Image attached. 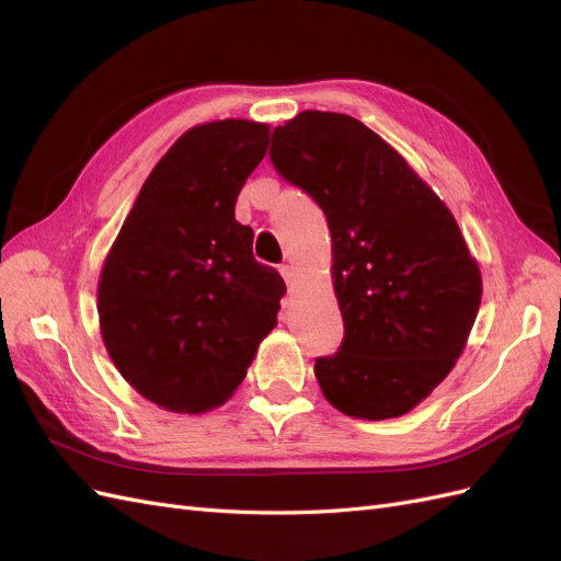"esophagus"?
Segmentation results:
<instances>
[{
  "label": "esophagus",
  "instance_id": "34e87169",
  "mask_svg": "<svg viewBox=\"0 0 561 561\" xmlns=\"http://www.w3.org/2000/svg\"><path fill=\"white\" fill-rule=\"evenodd\" d=\"M280 276L285 278V283H287V287H290V290H293V287H295V280H297V268L293 266V264H280Z\"/></svg>",
  "mask_w": 561,
  "mask_h": 561
}]
</instances>
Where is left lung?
Instances as JSON below:
<instances>
[{
	"mask_svg": "<svg viewBox=\"0 0 561 561\" xmlns=\"http://www.w3.org/2000/svg\"><path fill=\"white\" fill-rule=\"evenodd\" d=\"M268 157L332 233L344 339L316 358L322 396L355 419L407 414L449 375L478 318L482 276L461 229L410 163L348 114H297L274 128Z\"/></svg>",
	"mask_w": 561,
	"mask_h": 561,
	"instance_id": "obj_1",
	"label": "left lung"
}]
</instances>
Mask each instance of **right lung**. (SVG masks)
Returning a JSON list of instances; mask_svg holds the SVG:
<instances>
[{
	"mask_svg": "<svg viewBox=\"0 0 561 561\" xmlns=\"http://www.w3.org/2000/svg\"><path fill=\"white\" fill-rule=\"evenodd\" d=\"M268 126L225 118L186 130L154 165L107 254L100 332L122 377L163 410L222 404L276 328L285 283L252 254L236 198Z\"/></svg>",
	"mask_w": 561,
	"mask_h": 561,
	"instance_id": "add662e5",
	"label": "right lung"
}]
</instances>
